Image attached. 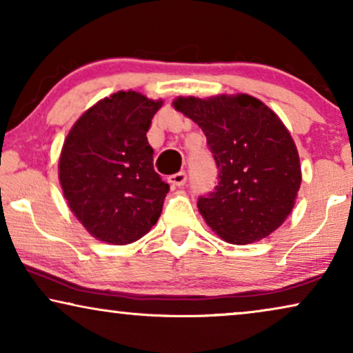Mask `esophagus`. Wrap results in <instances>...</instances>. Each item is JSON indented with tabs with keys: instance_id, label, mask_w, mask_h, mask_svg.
<instances>
[{
	"instance_id": "1",
	"label": "esophagus",
	"mask_w": 353,
	"mask_h": 353,
	"mask_svg": "<svg viewBox=\"0 0 353 353\" xmlns=\"http://www.w3.org/2000/svg\"><path fill=\"white\" fill-rule=\"evenodd\" d=\"M168 183H170L172 188H180L186 183V173L185 172H178L175 175L168 176Z\"/></svg>"
}]
</instances>
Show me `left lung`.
<instances>
[{
  "mask_svg": "<svg viewBox=\"0 0 353 353\" xmlns=\"http://www.w3.org/2000/svg\"><path fill=\"white\" fill-rule=\"evenodd\" d=\"M173 108L202 128L219 168V185L197 201L212 231L243 245L279 228L302 175L296 144L278 115L249 94L180 96Z\"/></svg>",
  "mask_w": 353,
  "mask_h": 353,
  "instance_id": "8db88e82",
  "label": "left lung"
}]
</instances>
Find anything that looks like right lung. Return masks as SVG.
Here are the masks:
<instances>
[{
  "mask_svg": "<svg viewBox=\"0 0 353 353\" xmlns=\"http://www.w3.org/2000/svg\"><path fill=\"white\" fill-rule=\"evenodd\" d=\"M161 105L137 91H119L86 110L67 134L62 191L80 223L103 243H134L161 216L170 186L154 170L146 137Z\"/></svg>",
  "mask_w": 353,
  "mask_h": 353,
  "instance_id": "add662e5",
  "label": "right lung"
}]
</instances>
